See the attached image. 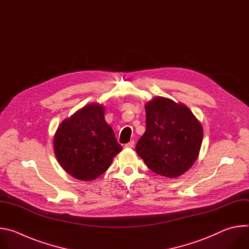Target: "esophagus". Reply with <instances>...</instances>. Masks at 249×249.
I'll list each match as a JSON object with an SVG mask.
<instances>
[{
    "instance_id": "34e87169",
    "label": "esophagus",
    "mask_w": 249,
    "mask_h": 249,
    "mask_svg": "<svg viewBox=\"0 0 249 249\" xmlns=\"http://www.w3.org/2000/svg\"><path fill=\"white\" fill-rule=\"evenodd\" d=\"M134 145H135L134 141H131V142H129V143H127V144L125 145V148H129V149H132V148H134Z\"/></svg>"
}]
</instances>
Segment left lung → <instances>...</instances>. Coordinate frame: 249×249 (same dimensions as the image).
<instances>
[{"label":"left lung","mask_w":249,"mask_h":249,"mask_svg":"<svg viewBox=\"0 0 249 249\" xmlns=\"http://www.w3.org/2000/svg\"><path fill=\"white\" fill-rule=\"evenodd\" d=\"M146 131L136 152L157 174L175 178L196 161L202 145L203 128L183 103L156 96L145 105Z\"/></svg>","instance_id":"1"}]
</instances>
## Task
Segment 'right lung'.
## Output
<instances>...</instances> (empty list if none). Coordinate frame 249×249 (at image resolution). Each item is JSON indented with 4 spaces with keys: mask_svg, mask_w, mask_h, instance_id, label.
Segmentation results:
<instances>
[{
    "mask_svg": "<svg viewBox=\"0 0 249 249\" xmlns=\"http://www.w3.org/2000/svg\"><path fill=\"white\" fill-rule=\"evenodd\" d=\"M53 147L63 169L83 181L97 178L122 150L99 103L88 104L63 120L54 135Z\"/></svg>",
    "mask_w": 249,
    "mask_h": 249,
    "instance_id": "1",
    "label": "right lung"
}]
</instances>
